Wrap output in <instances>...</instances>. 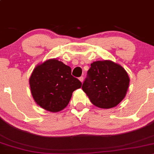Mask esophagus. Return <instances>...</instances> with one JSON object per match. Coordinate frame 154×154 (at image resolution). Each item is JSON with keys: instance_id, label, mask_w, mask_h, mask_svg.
Wrapping results in <instances>:
<instances>
[{"instance_id": "1", "label": "esophagus", "mask_w": 154, "mask_h": 154, "mask_svg": "<svg viewBox=\"0 0 154 154\" xmlns=\"http://www.w3.org/2000/svg\"><path fill=\"white\" fill-rule=\"evenodd\" d=\"M83 77H79V80H80V82H82V81H83Z\"/></svg>"}]
</instances>
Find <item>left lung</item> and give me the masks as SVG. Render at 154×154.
Here are the masks:
<instances>
[{
	"label": "left lung",
	"mask_w": 154,
	"mask_h": 154,
	"mask_svg": "<svg viewBox=\"0 0 154 154\" xmlns=\"http://www.w3.org/2000/svg\"><path fill=\"white\" fill-rule=\"evenodd\" d=\"M130 79L120 65L111 60L91 64L82 88L92 104L100 108H111L125 98Z\"/></svg>",
	"instance_id": "8db88e82"
}]
</instances>
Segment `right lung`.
<instances>
[{
	"label": "right lung",
	"mask_w": 154,
	"mask_h": 154,
	"mask_svg": "<svg viewBox=\"0 0 154 154\" xmlns=\"http://www.w3.org/2000/svg\"><path fill=\"white\" fill-rule=\"evenodd\" d=\"M31 92L37 104L51 112H58L69 104L72 93L82 82L72 75V69L57 59L39 64L29 78Z\"/></svg>",
	"instance_id": "right-lung-1"
}]
</instances>
